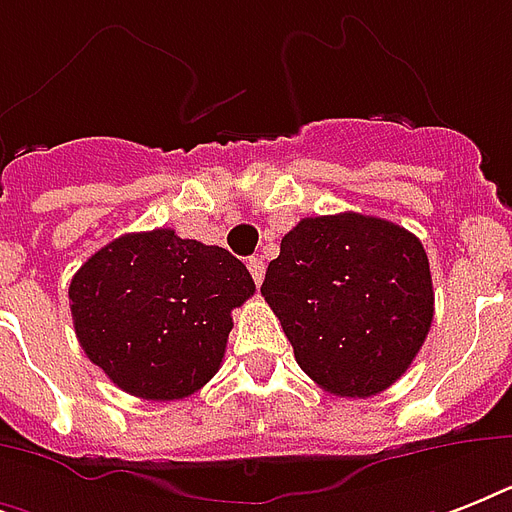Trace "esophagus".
I'll return each mask as SVG.
<instances>
[{
	"label": "esophagus",
	"mask_w": 512,
	"mask_h": 512,
	"mask_svg": "<svg viewBox=\"0 0 512 512\" xmlns=\"http://www.w3.org/2000/svg\"><path fill=\"white\" fill-rule=\"evenodd\" d=\"M249 273H252V279H255V284L260 287L265 279V263L260 260V257H249V263H247Z\"/></svg>",
	"instance_id": "34e87169"
}]
</instances>
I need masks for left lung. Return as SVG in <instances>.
Here are the masks:
<instances>
[{
  "label": "left lung",
  "instance_id": "obj_1",
  "mask_svg": "<svg viewBox=\"0 0 512 512\" xmlns=\"http://www.w3.org/2000/svg\"><path fill=\"white\" fill-rule=\"evenodd\" d=\"M300 369L329 393L369 398L409 369L433 321L422 241L382 217H303L265 271Z\"/></svg>",
  "mask_w": 512,
  "mask_h": 512
}]
</instances>
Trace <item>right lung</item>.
<instances>
[{"label":"right lung","instance_id":"obj_1","mask_svg":"<svg viewBox=\"0 0 512 512\" xmlns=\"http://www.w3.org/2000/svg\"><path fill=\"white\" fill-rule=\"evenodd\" d=\"M255 295L247 265L172 228L124 233L74 273L79 345L130 396L175 401L223 364L231 311Z\"/></svg>","mask_w":512,"mask_h":512}]
</instances>
